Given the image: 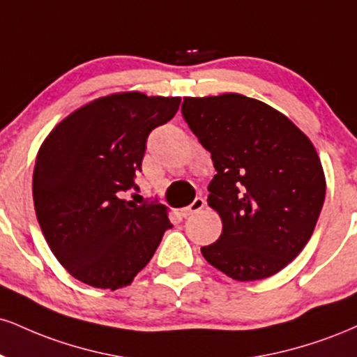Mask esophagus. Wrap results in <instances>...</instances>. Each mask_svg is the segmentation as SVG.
Masks as SVG:
<instances>
[{
  "label": "esophagus",
  "instance_id": "34e87169",
  "mask_svg": "<svg viewBox=\"0 0 357 357\" xmlns=\"http://www.w3.org/2000/svg\"><path fill=\"white\" fill-rule=\"evenodd\" d=\"M204 206H206V201L203 199V197H196V199L192 201L190 206H186V208L181 209V214L184 218H188V216H191V214L199 213Z\"/></svg>",
  "mask_w": 357,
  "mask_h": 357
}]
</instances>
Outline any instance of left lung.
Wrapping results in <instances>:
<instances>
[{
  "instance_id": "1",
  "label": "left lung",
  "mask_w": 357,
  "mask_h": 357,
  "mask_svg": "<svg viewBox=\"0 0 357 357\" xmlns=\"http://www.w3.org/2000/svg\"><path fill=\"white\" fill-rule=\"evenodd\" d=\"M181 113L216 167L208 203L221 216L204 259L236 281L286 268L303 251L324 204L314 146L293 121L243 94L184 98Z\"/></svg>"
}]
</instances>
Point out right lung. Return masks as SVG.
Returning a JSON list of instances; mask_svg holds the SVG:
<instances>
[{"label":"right lung","instance_id":"obj_1","mask_svg":"<svg viewBox=\"0 0 357 357\" xmlns=\"http://www.w3.org/2000/svg\"><path fill=\"white\" fill-rule=\"evenodd\" d=\"M181 98L119 93L64 118L36 156L33 199L56 259L93 287L128 286L173 227L158 201L136 204L146 141ZM132 192L135 202L123 199Z\"/></svg>","mask_w":357,"mask_h":357}]
</instances>
